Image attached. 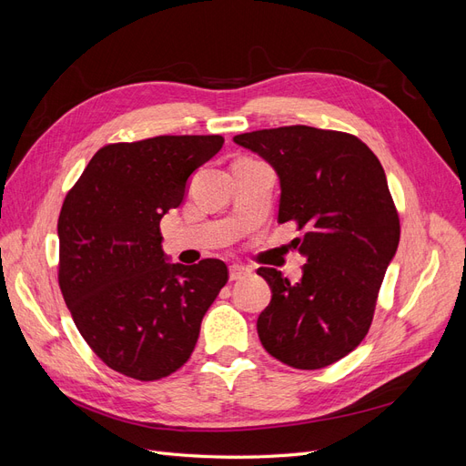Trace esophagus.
<instances>
[{
  "mask_svg": "<svg viewBox=\"0 0 466 466\" xmlns=\"http://www.w3.org/2000/svg\"><path fill=\"white\" fill-rule=\"evenodd\" d=\"M250 270L247 266H241V264H231L229 266V278L231 281H237V279H243L245 276H248Z\"/></svg>",
  "mask_w": 466,
  "mask_h": 466,
  "instance_id": "obj_1",
  "label": "esophagus"
}]
</instances>
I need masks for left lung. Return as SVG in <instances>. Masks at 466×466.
<instances>
[{"mask_svg": "<svg viewBox=\"0 0 466 466\" xmlns=\"http://www.w3.org/2000/svg\"><path fill=\"white\" fill-rule=\"evenodd\" d=\"M279 178L278 223L303 231L291 245L307 258L298 284L258 268L272 299L257 320L268 354L298 370L342 360L368 334L379 288L397 255L400 223L375 153L356 136L311 126L233 137Z\"/></svg>", "mask_w": 466, "mask_h": 466, "instance_id": "8db88e82", "label": "left lung"}]
</instances>
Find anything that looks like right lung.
<instances>
[{
	"label": "right lung",
	"mask_w": 466,
	"mask_h": 466,
	"mask_svg": "<svg viewBox=\"0 0 466 466\" xmlns=\"http://www.w3.org/2000/svg\"><path fill=\"white\" fill-rule=\"evenodd\" d=\"M221 136H157L98 149L67 192L60 219V289L86 342L110 370L137 380L175 373L228 284L218 258L168 262L159 223Z\"/></svg>",
	"instance_id": "1"
}]
</instances>
